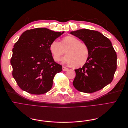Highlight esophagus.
<instances>
[{
    "label": "esophagus",
    "instance_id": "34e87169",
    "mask_svg": "<svg viewBox=\"0 0 128 128\" xmlns=\"http://www.w3.org/2000/svg\"><path fill=\"white\" fill-rule=\"evenodd\" d=\"M68 70V68H66V67H65V66H62V70L64 71H67Z\"/></svg>",
    "mask_w": 128,
    "mask_h": 128
}]
</instances>
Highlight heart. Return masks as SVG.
I'll use <instances>...</instances> for the list:
<instances>
[{
    "label": "heart",
    "mask_w": 128,
    "mask_h": 128,
    "mask_svg": "<svg viewBox=\"0 0 128 128\" xmlns=\"http://www.w3.org/2000/svg\"><path fill=\"white\" fill-rule=\"evenodd\" d=\"M50 50L56 62L59 61L61 56L66 52V55L62 58V62L76 67L84 66L90 56L88 46L78 38L71 36L64 38L61 42L57 40L52 41Z\"/></svg>",
    "instance_id": "1"
}]
</instances>
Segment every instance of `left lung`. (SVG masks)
<instances>
[{
    "label": "left lung",
    "instance_id": "1",
    "mask_svg": "<svg viewBox=\"0 0 128 128\" xmlns=\"http://www.w3.org/2000/svg\"><path fill=\"white\" fill-rule=\"evenodd\" d=\"M88 47L90 56L82 68L76 69L74 87L82 92L98 91L113 80L117 69V54L112 42L101 33L88 29L72 31Z\"/></svg>",
    "mask_w": 128,
    "mask_h": 128
}]
</instances>
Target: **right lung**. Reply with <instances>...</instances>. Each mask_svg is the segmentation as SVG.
I'll list each match as a JSON object with an SVG mask.
<instances>
[{
	"mask_svg": "<svg viewBox=\"0 0 128 128\" xmlns=\"http://www.w3.org/2000/svg\"><path fill=\"white\" fill-rule=\"evenodd\" d=\"M64 33L36 28L22 34L14 46L10 63L12 76L22 90L40 95L52 88L54 78L62 71V66L54 62L50 46Z\"/></svg>",
	"mask_w": 128,
	"mask_h": 128,
	"instance_id": "right-lung-1",
	"label": "right lung"
}]
</instances>
